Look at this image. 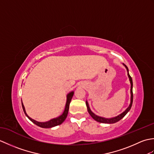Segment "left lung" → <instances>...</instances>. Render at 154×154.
Segmentation results:
<instances>
[{"label":"left lung","instance_id":"1","mask_svg":"<svg viewBox=\"0 0 154 154\" xmlns=\"http://www.w3.org/2000/svg\"><path fill=\"white\" fill-rule=\"evenodd\" d=\"M125 67L126 68L127 71H128V76L129 77V80L130 81V84H131V87H130V94H131V97H130V104L129 106L127 108V109L125 110V111H124L122 113H121L119 115H118L117 116L115 117H113V118H110V119H106V118H103V117H101V116H99L96 115L95 114L93 113L91 110L90 109L89 106V104H88L87 101H86V105L87 107V110L88 112H89V114L91 116V117L93 118V119L97 121V122H100V123H105V124H113V123H115L117 122L118 121L120 120L121 119H122V118L126 115V114L128 112V111L130 110L132 105V103H133V92H132V86H133V83H132V77H130V75H129L128 73V69L127 66L126 65L123 64Z\"/></svg>","mask_w":154,"mask_h":154}]
</instances>
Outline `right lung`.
<instances>
[{
    "label": "right lung",
    "instance_id": "1",
    "mask_svg": "<svg viewBox=\"0 0 154 154\" xmlns=\"http://www.w3.org/2000/svg\"><path fill=\"white\" fill-rule=\"evenodd\" d=\"M73 94H74L73 91H71V92H70L69 93L67 94L66 104H65V110L63 111V114H62L61 115H60V116H58L57 118H55V119H51L50 120H49V121H48V122H38V121L31 119V118L26 114V112L24 106V104H23L22 101V109H23V110H24V114H26V116L28 118V119L32 121V122L35 124V125H37V126H40L41 128H52V127L56 126L57 125H60V124H62L64 122V120H65V119H66L67 116L69 108V104H70L72 97H73Z\"/></svg>",
    "mask_w": 154,
    "mask_h": 154
}]
</instances>
